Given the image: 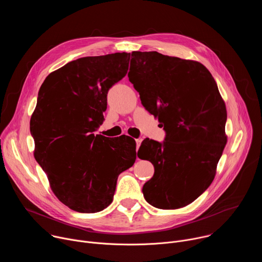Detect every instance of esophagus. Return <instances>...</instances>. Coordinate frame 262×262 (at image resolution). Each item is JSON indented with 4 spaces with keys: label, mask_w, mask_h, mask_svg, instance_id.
I'll return each mask as SVG.
<instances>
[{
    "label": "esophagus",
    "mask_w": 262,
    "mask_h": 262,
    "mask_svg": "<svg viewBox=\"0 0 262 262\" xmlns=\"http://www.w3.org/2000/svg\"><path fill=\"white\" fill-rule=\"evenodd\" d=\"M136 143H137V149H139V147L142 143V139H136Z\"/></svg>",
    "instance_id": "obj_1"
}]
</instances>
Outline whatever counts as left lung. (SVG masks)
I'll list each match as a JSON object with an SVG mask.
<instances>
[{
	"label": "left lung",
	"instance_id": "8db88e82",
	"mask_svg": "<svg viewBox=\"0 0 262 262\" xmlns=\"http://www.w3.org/2000/svg\"><path fill=\"white\" fill-rule=\"evenodd\" d=\"M128 79L166 132L163 143L147 138L139 149L138 157L155 167L144 198L161 209L189 205L212 182L227 143L216 83L203 64L158 52H133Z\"/></svg>",
	"mask_w": 262,
	"mask_h": 262
}]
</instances>
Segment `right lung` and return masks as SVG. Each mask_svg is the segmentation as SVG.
<instances>
[{
    "instance_id": "right-lung-1",
    "label": "right lung",
    "mask_w": 262,
    "mask_h": 262,
    "mask_svg": "<svg viewBox=\"0 0 262 262\" xmlns=\"http://www.w3.org/2000/svg\"><path fill=\"white\" fill-rule=\"evenodd\" d=\"M129 59V53L77 59L50 73L39 89L30 120L34 157L56 197L78 212L106 208L119 174L136 161L133 138L94 135L107 91L125 77Z\"/></svg>"
}]
</instances>
